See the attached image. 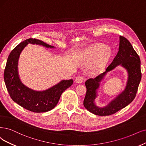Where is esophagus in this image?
I'll return each instance as SVG.
<instances>
[{
    "mask_svg": "<svg viewBox=\"0 0 146 146\" xmlns=\"http://www.w3.org/2000/svg\"><path fill=\"white\" fill-rule=\"evenodd\" d=\"M84 80V78L82 76H78L76 78V79H75V81H76V83L78 84H81Z\"/></svg>",
    "mask_w": 146,
    "mask_h": 146,
    "instance_id": "esophagus-1",
    "label": "esophagus"
}]
</instances>
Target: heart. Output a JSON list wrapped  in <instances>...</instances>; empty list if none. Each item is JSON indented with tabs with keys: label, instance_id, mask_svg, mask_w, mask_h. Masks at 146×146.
<instances>
[{
	"label": "heart",
	"instance_id": "b5f03b06",
	"mask_svg": "<svg viewBox=\"0 0 146 146\" xmlns=\"http://www.w3.org/2000/svg\"><path fill=\"white\" fill-rule=\"evenodd\" d=\"M106 48L104 44H97L93 47L90 48L87 52L86 62L90 64L99 58L98 61L92 68V72L96 73L103 69L109 61L111 56V51L109 48Z\"/></svg>",
	"mask_w": 146,
	"mask_h": 146
}]
</instances>
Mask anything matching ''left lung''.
Segmentation results:
<instances>
[{
	"instance_id": "1",
	"label": "left lung",
	"mask_w": 146,
	"mask_h": 146,
	"mask_svg": "<svg viewBox=\"0 0 146 146\" xmlns=\"http://www.w3.org/2000/svg\"><path fill=\"white\" fill-rule=\"evenodd\" d=\"M121 64L125 68L128 73L127 87L123 92L107 106L100 108L94 104L96 96V90L100 82L107 72ZM141 79V61L137 53L125 37L120 36V45L117 55L112 62L106 69V71L96 76L86 80L87 93L84 100L85 108L90 112L100 116L110 115L125 108L135 99L138 86Z\"/></svg>"
}]
</instances>
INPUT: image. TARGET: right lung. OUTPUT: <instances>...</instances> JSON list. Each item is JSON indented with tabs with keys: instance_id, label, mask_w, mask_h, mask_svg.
Listing matches in <instances>:
<instances>
[{
	"instance_id": "obj_1",
	"label": "right lung",
	"mask_w": 146,
	"mask_h": 146,
	"mask_svg": "<svg viewBox=\"0 0 146 146\" xmlns=\"http://www.w3.org/2000/svg\"><path fill=\"white\" fill-rule=\"evenodd\" d=\"M28 43L54 47L35 38H29L21 42L11 52L8 58L3 74L5 83L11 98L20 106L34 112L49 111L56 106L62 93L73 84V80H62L43 91H36L26 87L19 77L17 65L20 54Z\"/></svg>"
}]
</instances>
